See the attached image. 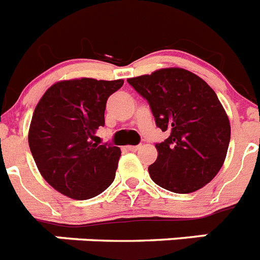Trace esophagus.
I'll return each mask as SVG.
<instances>
[{
	"instance_id": "34e87169",
	"label": "esophagus",
	"mask_w": 260,
	"mask_h": 260,
	"mask_svg": "<svg viewBox=\"0 0 260 260\" xmlns=\"http://www.w3.org/2000/svg\"><path fill=\"white\" fill-rule=\"evenodd\" d=\"M139 148H141V146H139V145H137V146H127L128 151H133V152L138 151Z\"/></svg>"
}]
</instances>
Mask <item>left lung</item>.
<instances>
[{
  "label": "left lung",
  "mask_w": 260,
  "mask_h": 260,
  "mask_svg": "<svg viewBox=\"0 0 260 260\" xmlns=\"http://www.w3.org/2000/svg\"><path fill=\"white\" fill-rule=\"evenodd\" d=\"M127 83L146 100L168 138L156 143L148 167L152 181L175 193H190L218 174L230 142L229 118L214 90L194 73L164 68Z\"/></svg>",
  "instance_id": "obj_1"
}]
</instances>
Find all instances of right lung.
I'll list each match as a JSON object with an SVG mask.
<instances>
[{"label": "right lung", "mask_w": 260, "mask_h": 260, "mask_svg": "<svg viewBox=\"0 0 260 260\" xmlns=\"http://www.w3.org/2000/svg\"><path fill=\"white\" fill-rule=\"evenodd\" d=\"M123 80L60 81L44 93L31 119L28 146L44 180L76 200L97 196L113 183L121 150L100 145L109 96Z\"/></svg>", "instance_id": "right-lung-1"}]
</instances>
